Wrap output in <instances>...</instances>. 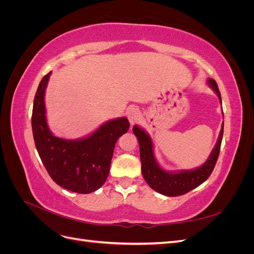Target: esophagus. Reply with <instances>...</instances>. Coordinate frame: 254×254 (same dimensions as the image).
I'll return each mask as SVG.
<instances>
[{
    "label": "esophagus",
    "instance_id": "esophagus-1",
    "mask_svg": "<svg viewBox=\"0 0 254 254\" xmlns=\"http://www.w3.org/2000/svg\"><path fill=\"white\" fill-rule=\"evenodd\" d=\"M127 118L130 122V124L133 125L135 123H137L141 119V113L140 110L136 108V107H131L127 110Z\"/></svg>",
    "mask_w": 254,
    "mask_h": 254
}]
</instances>
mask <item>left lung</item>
<instances>
[{
	"label": "left lung",
	"mask_w": 254,
	"mask_h": 254,
	"mask_svg": "<svg viewBox=\"0 0 254 254\" xmlns=\"http://www.w3.org/2000/svg\"><path fill=\"white\" fill-rule=\"evenodd\" d=\"M207 83L215 91V93L217 94L221 103L220 92L218 90L216 81L209 78L207 79ZM132 131L137 137V141H139L142 174L145 181L148 183V186L152 190H155L158 193L165 196L175 197L187 194L190 190L200 186L212 174L215 164H216L217 158L219 156L222 134H224V123H222L216 145L213 148L209 159L200 167L190 171H164L163 168L159 166L155 155H153V145L149 134L136 125L133 126Z\"/></svg>",
	"instance_id": "8db88e82"
}]
</instances>
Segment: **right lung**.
Returning <instances> with one entry per match:
<instances>
[{"mask_svg": "<svg viewBox=\"0 0 254 254\" xmlns=\"http://www.w3.org/2000/svg\"><path fill=\"white\" fill-rule=\"evenodd\" d=\"M51 73L41 79L34 99L32 128L36 148L45 170L58 186L75 193L89 194L107 180L115 143L128 131L129 122L126 118L108 121L79 140L55 136L48 126L44 104Z\"/></svg>", "mask_w": 254, "mask_h": 254, "instance_id": "1", "label": "right lung"}]
</instances>
